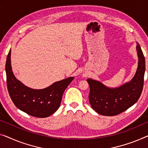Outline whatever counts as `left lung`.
<instances>
[{
    "instance_id": "left-lung-1",
    "label": "left lung",
    "mask_w": 148,
    "mask_h": 148,
    "mask_svg": "<svg viewBox=\"0 0 148 148\" xmlns=\"http://www.w3.org/2000/svg\"><path fill=\"white\" fill-rule=\"evenodd\" d=\"M136 48L139 58L138 67L135 76L130 82L120 88L111 89L100 82L87 79L90 86V103L97 113L108 116L118 115L139 100L144 87L145 64L144 54L139 44Z\"/></svg>"
}]
</instances>
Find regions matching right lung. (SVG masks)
Segmentation results:
<instances>
[{
  "label": "right lung",
  "instance_id": "1",
  "mask_svg": "<svg viewBox=\"0 0 148 148\" xmlns=\"http://www.w3.org/2000/svg\"><path fill=\"white\" fill-rule=\"evenodd\" d=\"M6 85L11 100L18 108L28 115L46 118L60 107L64 92L74 77L56 82L42 90H34L25 86L15 78L10 65V50L6 62Z\"/></svg>",
  "mask_w": 148,
  "mask_h": 148
}]
</instances>
